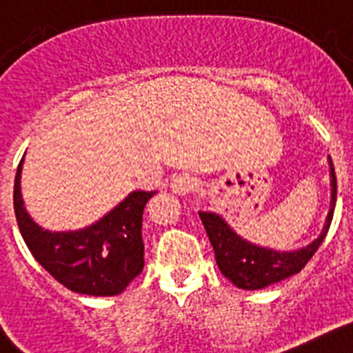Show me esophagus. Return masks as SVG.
<instances>
[{"mask_svg":"<svg viewBox=\"0 0 353 353\" xmlns=\"http://www.w3.org/2000/svg\"><path fill=\"white\" fill-rule=\"evenodd\" d=\"M197 188V179L196 177L188 176V174H181L172 179V190L179 194V196H186Z\"/></svg>","mask_w":353,"mask_h":353,"instance_id":"esophagus-1","label":"esophagus"}]
</instances>
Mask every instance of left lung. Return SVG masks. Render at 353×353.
I'll use <instances>...</instances> for the list:
<instances>
[{
	"label": "left lung",
	"instance_id": "left-lung-1",
	"mask_svg": "<svg viewBox=\"0 0 353 353\" xmlns=\"http://www.w3.org/2000/svg\"><path fill=\"white\" fill-rule=\"evenodd\" d=\"M332 176V208L326 217V225L323 234L316 241L306 248L297 252H277L261 248L252 245L237 236L236 232L223 221L221 217L212 212H199L203 225H205L206 236L210 239V245L216 254V263L225 277L243 290H259L265 286L286 279L299 274L312 259L323 239L328 234L332 217H334L335 199H337V179H335L334 165L330 161Z\"/></svg>",
	"mask_w": 353,
	"mask_h": 353
}]
</instances>
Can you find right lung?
<instances>
[{
	"mask_svg": "<svg viewBox=\"0 0 353 353\" xmlns=\"http://www.w3.org/2000/svg\"><path fill=\"white\" fill-rule=\"evenodd\" d=\"M21 163L14 179V212L19 232L45 270L68 290L117 296L145 266L143 210L157 192H132L96 225L77 232H48L30 219L19 190Z\"/></svg>",
	"mask_w": 353,
	"mask_h": 353,
	"instance_id": "obj_1",
	"label": "right lung"
}]
</instances>
